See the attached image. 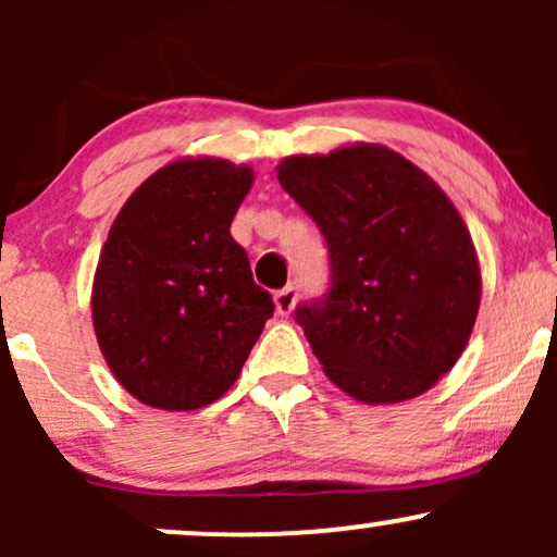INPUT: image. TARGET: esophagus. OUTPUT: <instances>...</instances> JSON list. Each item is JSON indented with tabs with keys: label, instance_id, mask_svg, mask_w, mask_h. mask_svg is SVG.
Wrapping results in <instances>:
<instances>
[{
	"label": "esophagus",
	"instance_id": "1",
	"mask_svg": "<svg viewBox=\"0 0 557 557\" xmlns=\"http://www.w3.org/2000/svg\"><path fill=\"white\" fill-rule=\"evenodd\" d=\"M293 306H296V287L287 285V287H283V290L274 293V311H277L280 317L290 314Z\"/></svg>",
	"mask_w": 557,
	"mask_h": 557
}]
</instances>
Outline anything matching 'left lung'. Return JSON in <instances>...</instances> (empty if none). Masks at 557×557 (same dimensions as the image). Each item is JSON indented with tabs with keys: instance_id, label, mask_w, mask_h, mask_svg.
<instances>
[{
	"instance_id": "obj_1",
	"label": "left lung",
	"mask_w": 557,
	"mask_h": 557,
	"mask_svg": "<svg viewBox=\"0 0 557 557\" xmlns=\"http://www.w3.org/2000/svg\"><path fill=\"white\" fill-rule=\"evenodd\" d=\"M277 181L330 248V293L296 309L324 374L369 406L437 385L482 300L476 248L445 190L380 144L287 157Z\"/></svg>"
}]
</instances>
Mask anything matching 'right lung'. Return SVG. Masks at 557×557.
<instances>
[{
	"label": "right lung",
	"mask_w": 557,
	"mask_h": 557,
	"mask_svg": "<svg viewBox=\"0 0 557 557\" xmlns=\"http://www.w3.org/2000/svg\"><path fill=\"white\" fill-rule=\"evenodd\" d=\"M253 170L185 157L157 170L114 216L91 317L107 367L133 398L196 411L233 387L274 304L230 225Z\"/></svg>",
	"instance_id": "add662e5"
}]
</instances>
